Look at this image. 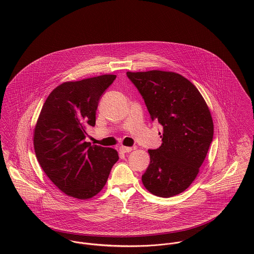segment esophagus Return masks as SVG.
I'll use <instances>...</instances> for the list:
<instances>
[{"mask_svg": "<svg viewBox=\"0 0 254 254\" xmlns=\"http://www.w3.org/2000/svg\"><path fill=\"white\" fill-rule=\"evenodd\" d=\"M120 151H122V152H124V153H126V152H130V151H132L133 150V148L132 147H129V146H120Z\"/></svg>", "mask_w": 254, "mask_h": 254, "instance_id": "esophagus-1", "label": "esophagus"}]
</instances>
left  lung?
<instances>
[{
	"label": "left lung",
	"mask_w": 254,
	"mask_h": 254,
	"mask_svg": "<svg viewBox=\"0 0 254 254\" xmlns=\"http://www.w3.org/2000/svg\"><path fill=\"white\" fill-rule=\"evenodd\" d=\"M126 74L143 97L151 120L163 127L162 144L148 150L150 162L143 184L157 196L181 193L195 179L212 143L208 107L195 86L178 73Z\"/></svg>",
	"instance_id": "1"
}]
</instances>
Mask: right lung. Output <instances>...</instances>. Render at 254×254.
Returning a JSON list of instances; mask_svg holds the SVG:
<instances>
[{
    "label": "right lung",
    "mask_w": 254,
    "mask_h": 254,
    "mask_svg": "<svg viewBox=\"0 0 254 254\" xmlns=\"http://www.w3.org/2000/svg\"><path fill=\"white\" fill-rule=\"evenodd\" d=\"M115 75L65 82L47 98L34 130L37 159L62 191L79 199L102 190L119 159L115 149L85 142L88 126L96 125V111Z\"/></svg>",
    "instance_id": "1"
}]
</instances>
